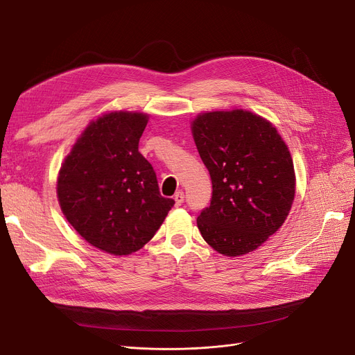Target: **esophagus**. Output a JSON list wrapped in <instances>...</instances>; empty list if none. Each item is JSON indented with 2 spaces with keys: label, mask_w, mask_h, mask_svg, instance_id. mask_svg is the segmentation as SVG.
<instances>
[{
  "label": "esophagus",
  "mask_w": 355,
  "mask_h": 355,
  "mask_svg": "<svg viewBox=\"0 0 355 355\" xmlns=\"http://www.w3.org/2000/svg\"><path fill=\"white\" fill-rule=\"evenodd\" d=\"M183 201H185V193H183L182 191L176 192L175 193V202H176V207H180L183 204Z\"/></svg>",
  "instance_id": "esophagus-1"
}]
</instances>
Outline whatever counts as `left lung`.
Returning <instances> with one entry per match:
<instances>
[{"mask_svg":"<svg viewBox=\"0 0 355 355\" xmlns=\"http://www.w3.org/2000/svg\"><path fill=\"white\" fill-rule=\"evenodd\" d=\"M192 134L212 182L198 229L225 257L254 250L286 221L294 201L286 143L272 123L242 109L202 113L192 122Z\"/></svg>","mask_w":355,"mask_h":355,"instance_id":"obj_1","label":"left lung"}]
</instances>
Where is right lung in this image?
Here are the masks:
<instances>
[{
	"label": "right lung",
	"instance_id": "add662e5",
	"mask_svg": "<svg viewBox=\"0 0 355 355\" xmlns=\"http://www.w3.org/2000/svg\"><path fill=\"white\" fill-rule=\"evenodd\" d=\"M148 116L112 112L93 121L67 155L58 201L90 245L112 254L143 248L175 201L160 195L153 166L138 151Z\"/></svg>",
	"mask_w": 355,
	"mask_h": 355
}]
</instances>
